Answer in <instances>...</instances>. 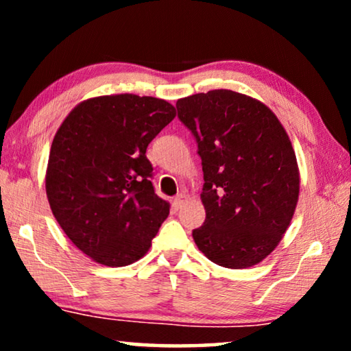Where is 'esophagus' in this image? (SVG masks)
<instances>
[{"label":"esophagus","instance_id":"esophagus-1","mask_svg":"<svg viewBox=\"0 0 351 351\" xmlns=\"http://www.w3.org/2000/svg\"><path fill=\"white\" fill-rule=\"evenodd\" d=\"M185 203V195H177L174 201H172V208H174L176 210H179L182 206H184Z\"/></svg>","mask_w":351,"mask_h":351}]
</instances>
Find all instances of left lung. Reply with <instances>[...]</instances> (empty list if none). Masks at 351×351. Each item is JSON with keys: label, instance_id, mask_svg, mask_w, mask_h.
I'll list each match as a JSON object with an SVG mask.
<instances>
[{"label": "left lung", "instance_id": "8db88e82", "mask_svg": "<svg viewBox=\"0 0 351 351\" xmlns=\"http://www.w3.org/2000/svg\"><path fill=\"white\" fill-rule=\"evenodd\" d=\"M177 117L198 143L206 220L196 246L225 268H249L275 251L299 201L295 152L276 114L230 89L179 99Z\"/></svg>", "mask_w": 351, "mask_h": 351}]
</instances>
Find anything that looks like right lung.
<instances>
[{
    "instance_id": "right-lung-1",
    "label": "right lung",
    "mask_w": 351,
    "mask_h": 351,
    "mask_svg": "<svg viewBox=\"0 0 351 351\" xmlns=\"http://www.w3.org/2000/svg\"><path fill=\"white\" fill-rule=\"evenodd\" d=\"M174 118L166 100L114 94L83 100L57 129L47 201L70 241L100 265L142 258L169 215V203L153 190L145 152Z\"/></svg>"
}]
</instances>
